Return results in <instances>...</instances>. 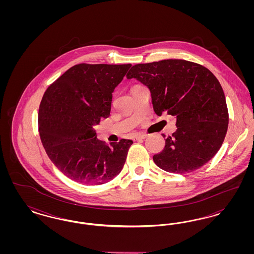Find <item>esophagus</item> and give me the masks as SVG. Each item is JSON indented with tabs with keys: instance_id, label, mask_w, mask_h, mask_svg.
<instances>
[{
	"instance_id": "1",
	"label": "esophagus",
	"mask_w": 254,
	"mask_h": 254,
	"mask_svg": "<svg viewBox=\"0 0 254 254\" xmlns=\"http://www.w3.org/2000/svg\"><path fill=\"white\" fill-rule=\"evenodd\" d=\"M145 138H146V134L142 133V134H136V135L133 137V140L138 141V140H142V139H145Z\"/></svg>"
}]
</instances>
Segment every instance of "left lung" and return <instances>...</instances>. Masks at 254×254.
<instances>
[{
  "label": "left lung",
  "mask_w": 254,
  "mask_h": 254,
  "mask_svg": "<svg viewBox=\"0 0 254 254\" xmlns=\"http://www.w3.org/2000/svg\"><path fill=\"white\" fill-rule=\"evenodd\" d=\"M127 77L149 88L158 116L166 112L176 118V131L153 156L160 169L189 173L217 153L228 130L229 111L213 73L193 62L169 59L137 64Z\"/></svg>",
  "instance_id": "8db88e82"
}]
</instances>
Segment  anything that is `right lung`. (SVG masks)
<instances>
[{
    "label": "right lung",
    "mask_w": 254,
    "mask_h": 254,
    "mask_svg": "<svg viewBox=\"0 0 254 254\" xmlns=\"http://www.w3.org/2000/svg\"><path fill=\"white\" fill-rule=\"evenodd\" d=\"M130 66L75 64L42 98L38 114L42 144L51 162L73 181L103 185L121 172L132 141L106 145L97 139L94 126L109 117L112 92Z\"/></svg>",
    "instance_id": "add662e5"
}]
</instances>
